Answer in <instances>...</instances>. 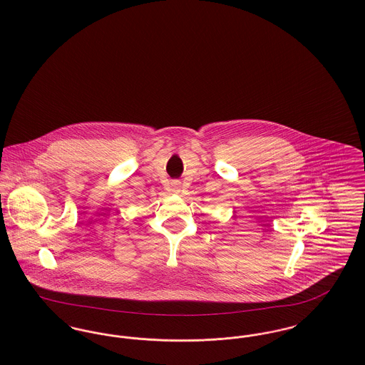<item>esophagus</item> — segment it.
<instances>
[{
    "mask_svg": "<svg viewBox=\"0 0 365 365\" xmlns=\"http://www.w3.org/2000/svg\"><path fill=\"white\" fill-rule=\"evenodd\" d=\"M170 192L178 195L180 192V182L179 180H172L170 182Z\"/></svg>",
    "mask_w": 365,
    "mask_h": 365,
    "instance_id": "esophagus-1",
    "label": "esophagus"
}]
</instances>
